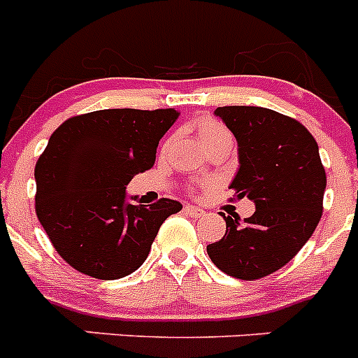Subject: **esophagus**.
Returning <instances> with one entry per match:
<instances>
[{
    "mask_svg": "<svg viewBox=\"0 0 358 358\" xmlns=\"http://www.w3.org/2000/svg\"><path fill=\"white\" fill-rule=\"evenodd\" d=\"M185 211L186 215H189V217H194V218H201L204 217V213H206V211L201 210V208L197 206H185Z\"/></svg>",
    "mask_w": 358,
    "mask_h": 358,
    "instance_id": "34e87169",
    "label": "esophagus"
}]
</instances>
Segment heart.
Segmentation results:
<instances>
[{"mask_svg": "<svg viewBox=\"0 0 358 358\" xmlns=\"http://www.w3.org/2000/svg\"><path fill=\"white\" fill-rule=\"evenodd\" d=\"M194 129L197 138L201 140V143L210 150V154L218 148H233L235 145V138L231 134L229 129L224 125L222 122H218L217 118H211V116H201L194 122ZM170 141L166 140L163 143V150L169 148Z\"/></svg>", "mask_w": 358, "mask_h": 358, "instance_id": "b5f03b06", "label": "heart"}]
</instances>
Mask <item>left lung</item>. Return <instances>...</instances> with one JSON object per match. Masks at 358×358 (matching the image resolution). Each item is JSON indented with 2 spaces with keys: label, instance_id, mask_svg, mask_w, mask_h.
Wrapping results in <instances>:
<instances>
[{
  "label": "left lung",
  "instance_id": "obj_1",
  "mask_svg": "<svg viewBox=\"0 0 358 358\" xmlns=\"http://www.w3.org/2000/svg\"><path fill=\"white\" fill-rule=\"evenodd\" d=\"M238 141L240 170L231 201L256 204L249 218L226 220V235L206 248L222 273L252 281L289 264L312 236L322 215L327 172L317 141L290 116L251 106L217 107Z\"/></svg>",
  "mask_w": 358,
  "mask_h": 358
}]
</instances>
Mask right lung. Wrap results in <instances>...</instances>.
<instances>
[{"label":"right lung","instance_id":"obj_1","mask_svg":"<svg viewBox=\"0 0 358 358\" xmlns=\"http://www.w3.org/2000/svg\"><path fill=\"white\" fill-rule=\"evenodd\" d=\"M176 109H103L55 129L36 164V213L55 251L96 280L129 276L147 260L161 224L181 202L127 204L125 188L154 166Z\"/></svg>","mask_w":358,"mask_h":358}]
</instances>
